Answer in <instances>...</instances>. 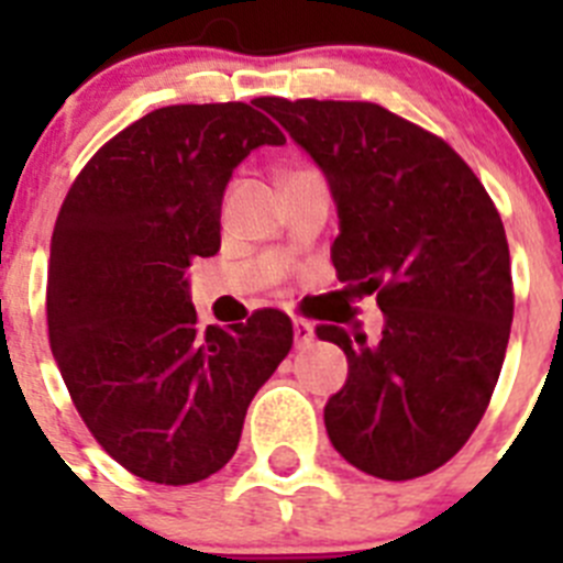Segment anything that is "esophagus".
I'll return each instance as SVG.
<instances>
[{
    "label": "esophagus",
    "mask_w": 563,
    "mask_h": 563,
    "mask_svg": "<svg viewBox=\"0 0 563 563\" xmlns=\"http://www.w3.org/2000/svg\"><path fill=\"white\" fill-rule=\"evenodd\" d=\"M292 338H296V346H307L312 341V324L305 321V318H292Z\"/></svg>",
    "instance_id": "esophagus-1"
}]
</instances>
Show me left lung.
Masks as SVG:
<instances>
[{
    "mask_svg": "<svg viewBox=\"0 0 563 563\" xmlns=\"http://www.w3.org/2000/svg\"><path fill=\"white\" fill-rule=\"evenodd\" d=\"M332 186L338 278L377 292L380 338L318 324L350 361L324 422L377 479L426 476L485 415L514 321L501 217L474 168L429 129L369 101L258 98Z\"/></svg>",
    "mask_w": 563,
    "mask_h": 563,
    "instance_id": "1",
    "label": "left lung"
}]
</instances>
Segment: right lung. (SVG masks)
I'll list each match as a JSON object with an SVG mask.
<instances>
[{
	"label": "right lung",
	"instance_id": "obj_1",
	"mask_svg": "<svg viewBox=\"0 0 563 563\" xmlns=\"http://www.w3.org/2000/svg\"><path fill=\"white\" fill-rule=\"evenodd\" d=\"M258 103L143 114L78 172L47 271L49 350L98 445L157 485L208 479L233 456L247 406L292 346L282 310L197 327L186 271L220 251L222 194L285 134Z\"/></svg>",
	"mask_w": 563,
	"mask_h": 563
}]
</instances>
